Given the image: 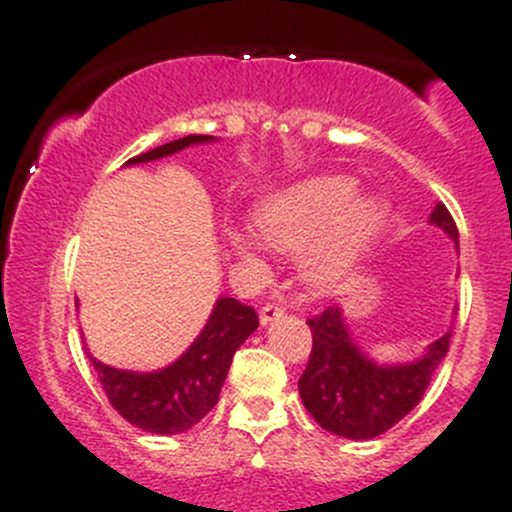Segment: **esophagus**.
I'll return each instance as SVG.
<instances>
[{
    "mask_svg": "<svg viewBox=\"0 0 512 512\" xmlns=\"http://www.w3.org/2000/svg\"><path fill=\"white\" fill-rule=\"evenodd\" d=\"M285 315V307L280 305H273V302H268V305L261 307V324H271L273 320H278V317Z\"/></svg>",
    "mask_w": 512,
    "mask_h": 512,
    "instance_id": "34e87169",
    "label": "esophagus"
}]
</instances>
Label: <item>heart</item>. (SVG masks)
I'll list each match as a JSON object with an SVG mask.
<instances>
[{"instance_id": "obj_1", "label": "heart", "mask_w": 512, "mask_h": 512, "mask_svg": "<svg viewBox=\"0 0 512 512\" xmlns=\"http://www.w3.org/2000/svg\"><path fill=\"white\" fill-rule=\"evenodd\" d=\"M359 183L349 175L310 178L263 202L256 212V229L263 244L280 254H300L312 246L302 261V276L317 290L337 285L354 268L366 246L388 222V202L376 195H356ZM234 254L261 273L263 261L258 241L246 229L229 232Z\"/></svg>"}]
</instances>
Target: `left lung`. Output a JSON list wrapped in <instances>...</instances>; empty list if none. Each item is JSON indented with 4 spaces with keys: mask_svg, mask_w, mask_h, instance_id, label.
Wrapping results in <instances>:
<instances>
[{
    "mask_svg": "<svg viewBox=\"0 0 512 512\" xmlns=\"http://www.w3.org/2000/svg\"><path fill=\"white\" fill-rule=\"evenodd\" d=\"M430 224L459 249V232L442 202L432 210ZM307 324L312 351L298 381L302 405L320 427L346 439H373L403 420L422 400L452 339L449 329L410 364H378L354 342L342 307H327Z\"/></svg>",
    "mask_w": 512,
    "mask_h": 512,
    "instance_id": "left-lung-1",
    "label": "left lung"
}]
</instances>
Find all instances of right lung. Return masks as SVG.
I'll return each instance as SVG.
<instances>
[{
	"label": "right lung",
	"mask_w": 512,
	"mask_h": 512,
	"mask_svg": "<svg viewBox=\"0 0 512 512\" xmlns=\"http://www.w3.org/2000/svg\"><path fill=\"white\" fill-rule=\"evenodd\" d=\"M210 141H214V136H183L129 158L124 166L158 161L192 144H210ZM256 327L258 315L254 307L236 298H219L195 342L166 368L141 373L107 366L95 356H90V361L100 376L109 403L126 422L153 434H178L197 425L217 405L234 351L254 334Z\"/></svg>",
	"instance_id": "right-lung-1"
}]
</instances>
